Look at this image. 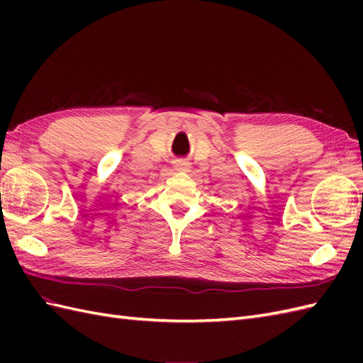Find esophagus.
<instances>
[{
  "label": "esophagus",
  "instance_id": "obj_1",
  "mask_svg": "<svg viewBox=\"0 0 363 363\" xmlns=\"http://www.w3.org/2000/svg\"><path fill=\"white\" fill-rule=\"evenodd\" d=\"M174 169L176 172H181V173H186L190 169V164L187 160H176L174 162Z\"/></svg>",
  "mask_w": 363,
  "mask_h": 363
}]
</instances>
